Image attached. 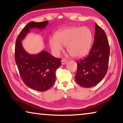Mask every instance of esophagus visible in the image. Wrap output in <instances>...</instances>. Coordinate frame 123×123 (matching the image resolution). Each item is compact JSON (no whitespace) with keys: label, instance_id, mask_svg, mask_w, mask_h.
I'll return each instance as SVG.
<instances>
[{"label":"esophagus","instance_id":"1","mask_svg":"<svg viewBox=\"0 0 123 123\" xmlns=\"http://www.w3.org/2000/svg\"><path fill=\"white\" fill-rule=\"evenodd\" d=\"M67 62V60L65 59H62V65L65 64Z\"/></svg>","mask_w":123,"mask_h":123}]
</instances>
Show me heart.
<instances>
[{"mask_svg":"<svg viewBox=\"0 0 123 123\" xmlns=\"http://www.w3.org/2000/svg\"><path fill=\"white\" fill-rule=\"evenodd\" d=\"M92 34L87 27H71L58 32L56 37L50 38V48L58 54L67 46L68 53L74 58H80L89 51L91 46Z\"/></svg>","mask_w":123,"mask_h":123,"instance_id":"1","label":"heart"}]
</instances>
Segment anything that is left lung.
<instances>
[{"label":"left lung","instance_id":"left-lung-1","mask_svg":"<svg viewBox=\"0 0 123 123\" xmlns=\"http://www.w3.org/2000/svg\"><path fill=\"white\" fill-rule=\"evenodd\" d=\"M94 43L88 55L77 61L75 80L80 86L90 88L105 76L108 69L110 47L105 31L95 23Z\"/></svg>","mask_w":123,"mask_h":123}]
</instances>
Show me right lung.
<instances>
[{
    "label": "right lung",
    "mask_w": 123,
    "mask_h": 123,
    "mask_svg": "<svg viewBox=\"0 0 123 123\" xmlns=\"http://www.w3.org/2000/svg\"><path fill=\"white\" fill-rule=\"evenodd\" d=\"M48 21L27 23L18 35L15 46V61L22 80L29 88L37 91H46L55 83V71L61 65V59L43 50L37 54L25 51L22 41L33 28L43 30Z\"/></svg>",
    "instance_id": "obj_1"
}]
</instances>
